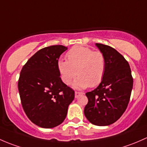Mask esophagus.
Segmentation results:
<instances>
[{
    "mask_svg": "<svg viewBox=\"0 0 147 147\" xmlns=\"http://www.w3.org/2000/svg\"><path fill=\"white\" fill-rule=\"evenodd\" d=\"M83 94H84V93H81V92H77V91H76V92H75V98H78V97H79L80 96H81V95H83Z\"/></svg>",
    "mask_w": 147,
    "mask_h": 147,
    "instance_id": "obj_1",
    "label": "esophagus"
}]
</instances>
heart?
I'll return each mask as SVG.
<instances>
[{"instance_id": "heart-1", "label": "heart", "mask_w": 147, "mask_h": 147, "mask_svg": "<svg viewBox=\"0 0 147 147\" xmlns=\"http://www.w3.org/2000/svg\"><path fill=\"white\" fill-rule=\"evenodd\" d=\"M66 61H58V70L62 81L70 85L74 78V87L84 89L98 86L102 81L105 72L106 63L105 56L101 51H93L90 47L76 46L71 48L66 54Z\"/></svg>"}]
</instances>
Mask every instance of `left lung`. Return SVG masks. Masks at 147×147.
I'll return each instance as SVG.
<instances>
[{"label": "left lung", "instance_id": "8db88e82", "mask_svg": "<svg viewBox=\"0 0 147 147\" xmlns=\"http://www.w3.org/2000/svg\"><path fill=\"white\" fill-rule=\"evenodd\" d=\"M104 54L105 75L99 86L86 93L88 99L84 115L90 123L106 126L115 122L125 113L130 99L133 78L127 61L108 45L96 44Z\"/></svg>", "mask_w": 147, "mask_h": 147}]
</instances>
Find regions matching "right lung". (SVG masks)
<instances>
[{"mask_svg":"<svg viewBox=\"0 0 147 147\" xmlns=\"http://www.w3.org/2000/svg\"><path fill=\"white\" fill-rule=\"evenodd\" d=\"M67 49L63 45L45 47L29 59L18 80L21 103L29 119L42 128L59 125L74 99V90L60 78L58 60Z\"/></svg>","mask_w":147,"mask_h":147,"instance_id":"add662e5","label":"right lung"}]
</instances>
